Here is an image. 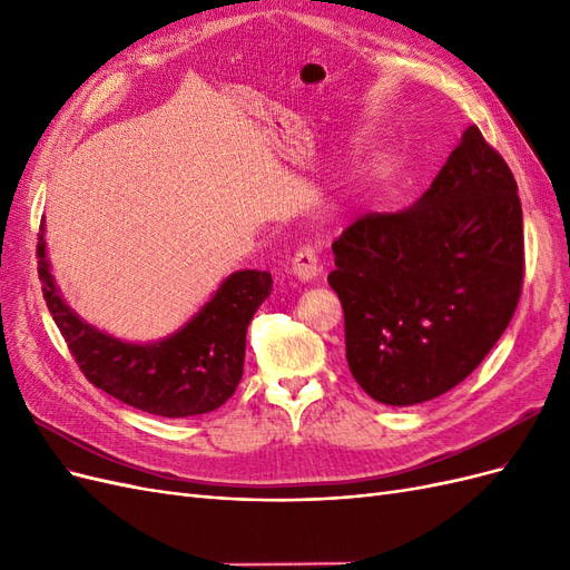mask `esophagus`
<instances>
[{"label":"esophagus","instance_id":"esophagus-1","mask_svg":"<svg viewBox=\"0 0 570 570\" xmlns=\"http://www.w3.org/2000/svg\"><path fill=\"white\" fill-rule=\"evenodd\" d=\"M292 273L297 275L302 283L314 281L321 273V262H318V252L314 245H302L295 256H292Z\"/></svg>","mask_w":570,"mask_h":570}]
</instances>
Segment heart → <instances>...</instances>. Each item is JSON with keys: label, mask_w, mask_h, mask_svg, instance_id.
I'll return each mask as SVG.
<instances>
[{"label": "heart", "mask_w": 570, "mask_h": 570, "mask_svg": "<svg viewBox=\"0 0 570 570\" xmlns=\"http://www.w3.org/2000/svg\"><path fill=\"white\" fill-rule=\"evenodd\" d=\"M233 233V223H228V235Z\"/></svg>", "instance_id": "b5f03b06"}]
</instances>
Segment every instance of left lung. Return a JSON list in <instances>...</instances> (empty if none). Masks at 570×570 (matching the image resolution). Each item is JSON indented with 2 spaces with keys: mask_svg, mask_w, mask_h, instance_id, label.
<instances>
[{
  "mask_svg": "<svg viewBox=\"0 0 570 570\" xmlns=\"http://www.w3.org/2000/svg\"><path fill=\"white\" fill-rule=\"evenodd\" d=\"M327 283L354 381L375 402L421 404L469 377L523 285V209L511 168L469 126L423 197L364 214L335 243Z\"/></svg>",
  "mask_w": 570,
  "mask_h": 570,
  "instance_id": "obj_1",
  "label": "left lung"
}]
</instances>
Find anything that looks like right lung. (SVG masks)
Here are the masks:
<instances>
[{
    "mask_svg": "<svg viewBox=\"0 0 570 570\" xmlns=\"http://www.w3.org/2000/svg\"><path fill=\"white\" fill-rule=\"evenodd\" d=\"M38 258L49 314L95 387L164 419L199 416L230 400L243 381L247 325L271 295V273L235 271L178 333L135 344L97 331L63 302L49 271L45 226Z\"/></svg>",
    "mask_w": 570,
    "mask_h": 570,
    "instance_id": "right-lung-1",
    "label": "right lung"
}]
</instances>
